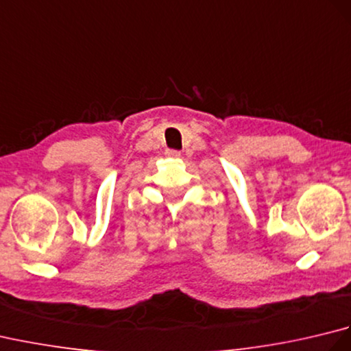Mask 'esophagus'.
Here are the masks:
<instances>
[{
    "instance_id": "34e87169",
    "label": "esophagus",
    "mask_w": 351,
    "mask_h": 351,
    "mask_svg": "<svg viewBox=\"0 0 351 351\" xmlns=\"http://www.w3.org/2000/svg\"><path fill=\"white\" fill-rule=\"evenodd\" d=\"M166 156H169V158H180L181 156V152L180 151H175V149H166Z\"/></svg>"
}]
</instances>
